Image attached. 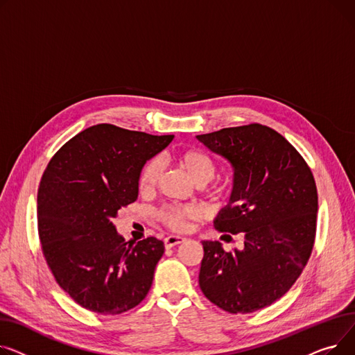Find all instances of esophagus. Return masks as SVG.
<instances>
[{
    "label": "esophagus",
    "instance_id": "esophagus-1",
    "mask_svg": "<svg viewBox=\"0 0 355 355\" xmlns=\"http://www.w3.org/2000/svg\"><path fill=\"white\" fill-rule=\"evenodd\" d=\"M182 242H184V238L178 236V235H171L168 238H164V246L166 248H173V246H176V245H179Z\"/></svg>",
    "mask_w": 355,
    "mask_h": 355
}]
</instances>
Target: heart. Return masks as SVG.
<instances>
[{
    "mask_svg": "<svg viewBox=\"0 0 355 355\" xmlns=\"http://www.w3.org/2000/svg\"><path fill=\"white\" fill-rule=\"evenodd\" d=\"M175 162L179 168L189 176L195 183H207L215 175V163L206 153L187 149L175 155ZM162 173V164L153 159L144 164L137 180L139 191L141 193L152 192ZM198 218V211L192 206H169L160 212L162 222L173 231H183L187 220Z\"/></svg>",
    "mask_w": 355,
    "mask_h": 355,
    "instance_id": "obj_1",
    "label": "heart"
}]
</instances>
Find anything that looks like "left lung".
<instances>
[{
    "label": "left lung",
    "instance_id": "8db88e82",
    "mask_svg": "<svg viewBox=\"0 0 355 355\" xmlns=\"http://www.w3.org/2000/svg\"><path fill=\"white\" fill-rule=\"evenodd\" d=\"M196 137L234 171L231 198L214 226L243 236V249L232 252L219 241H202L200 289L231 314L262 309L294 285L309 259L318 212L314 176L293 144L258 123Z\"/></svg>",
    "mask_w": 355,
    "mask_h": 355
}]
</instances>
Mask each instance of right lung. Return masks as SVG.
<instances>
[{
  "label": "right lung",
  "mask_w": 355,
  "mask_h": 355,
  "mask_svg": "<svg viewBox=\"0 0 355 355\" xmlns=\"http://www.w3.org/2000/svg\"><path fill=\"white\" fill-rule=\"evenodd\" d=\"M96 124L53 156L37 196L43 254L58 285L83 308L116 315L148 295L164 245L124 242L113 219L139 195L146 162L173 140Z\"/></svg>",
  "instance_id": "obj_1"
}]
</instances>
